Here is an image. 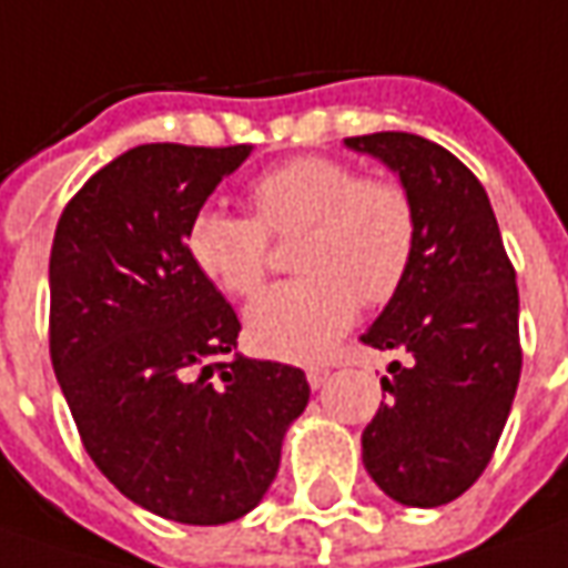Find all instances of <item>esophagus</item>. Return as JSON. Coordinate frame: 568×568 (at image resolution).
<instances>
[{
  "mask_svg": "<svg viewBox=\"0 0 568 568\" xmlns=\"http://www.w3.org/2000/svg\"><path fill=\"white\" fill-rule=\"evenodd\" d=\"M326 379H329V366H323V364L307 366V382H311V388H323Z\"/></svg>",
  "mask_w": 568,
  "mask_h": 568,
  "instance_id": "esophagus-1",
  "label": "esophagus"
}]
</instances>
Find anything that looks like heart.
<instances>
[{
  "instance_id": "b5f03b06",
  "label": "heart",
  "mask_w": 568,
  "mask_h": 568,
  "mask_svg": "<svg viewBox=\"0 0 568 568\" xmlns=\"http://www.w3.org/2000/svg\"><path fill=\"white\" fill-rule=\"evenodd\" d=\"M252 217L199 207L186 226L192 267L233 298L264 283L270 235L295 239L292 267L304 273L267 288L245 311L254 348L311 361L354 323L364 304H385L404 285L416 252V214L404 186L357 176L326 154L292 158L248 186Z\"/></svg>"
}]
</instances>
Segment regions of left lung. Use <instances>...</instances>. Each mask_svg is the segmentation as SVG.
<instances>
[{
  "label": "left lung",
  "instance_id": "8db88e82",
  "mask_svg": "<svg viewBox=\"0 0 568 568\" xmlns=\"http://www.w3.org/2000/svg\"><path fill=\"white\" fill-rule=\"evenodd\" d=\"M397 173L416 214L414 264L361 342L400 351L364 429V466L404 507L473 488L510 416L523 348L519 288L495 211L460 158L414 133L351 136ZM382 395V397H385Z\"/></svg>",
  "mask_w": 568,
  "mask_h": 568
}]
</instances>
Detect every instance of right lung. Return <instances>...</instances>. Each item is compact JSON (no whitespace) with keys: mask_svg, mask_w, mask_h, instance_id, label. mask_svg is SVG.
Listing matches in <instances>:
<instances>
[{"mask_svg":"<svg viewBox=\"0 0 568 568\" xmlns=\"http://www.w3.org/2000/svg\"><path fill=\"white\" fill-rule=\"evenodd\" d=\"M252 145L152 142L73 195L49 257V354L102 476L154 516L223 526L267 495L307 407L298 366L229 357L239 316L186 226Z\"/></svg>","mask_w":568,"mask_h":568,"instance_id":"1","label":"right lung"}]
</instances>
